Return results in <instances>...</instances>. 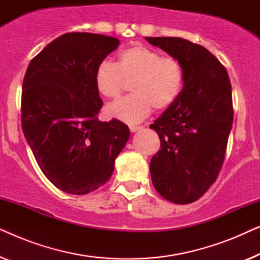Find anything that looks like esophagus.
<instances>
[{
    "mask_svg": "<svg viewBox=\"0 0 260 260\" xmlns=\"http://www.w3.org/2000/svg\"><path fill=\"white\" fill-rule=\"evenodd\" d=\"M140 129H141V126H134V125L130 126V131H131V133H136V131H138Z\"/></svg>",
    "mask_w": 260,
    "mask_h": 260,
    "instance_id": "1",
    "label": "esophagus"
}]
</instances>
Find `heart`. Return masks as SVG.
I'll list each match as a JSON object with an SVG mask.
<instances>
[{
	"label": "heart",
	"instance_id": "heart-1",
	"mask_svg": "<svg viewBox=\"0 0 260 260\" xmlns=\"http://www.w3.org/2000/svg\"><path fill=\"white\" fill-rule=\"evenodd\" d=\"M183 69L179 60L162 56L155 49L135 45L123 49L115 65L103 62L94 73V84L103 97L117 99L131 83V95L105 109L108 117L136 124L150 115L152 108L165 110L182 91Z\"/></svg>",
	"mask_w": 260,
	"mask_h": 260
}]
</instances>
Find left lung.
Masks as SVG:
<instances>
[{
  "mask_svg": "<svg viewBox=\"0 0 260 260\" xmlns=\"http://www.w3.org/2000/svg\"><path fill=\"white\" fill-rule=\"evenodd\" d=\"M179 60L182 91L150 129L161 149L152 156L150 175L166 200L186 205L200 199L221 169L232 129V92L229 74L208 49L182 38H145Z\"/></svg>",
  "mask_w": 260,
  "mask_h": 260,
  "instance_id": "1",
  "label": "left lung"
}]
</instances>
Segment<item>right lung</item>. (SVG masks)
Segmentation results:
<instances>
[{"label":"right lung","mask_w":260,"mask_h":260,"mask_svg":"<svg viewBox=\"0 0 260 260\" xmlns=\"http://www.w3.org/2000/svg\"><path fill=\"white\" fill-rule=\"evenodd\" d=\"M119 40L92 33L56 38L31 60L21 99V124L45 176L69 194L83 195L109 181L130 130L101 122L94 73Z\"/></svg>","instance_id":"right-lung-1"}]
</instances>
